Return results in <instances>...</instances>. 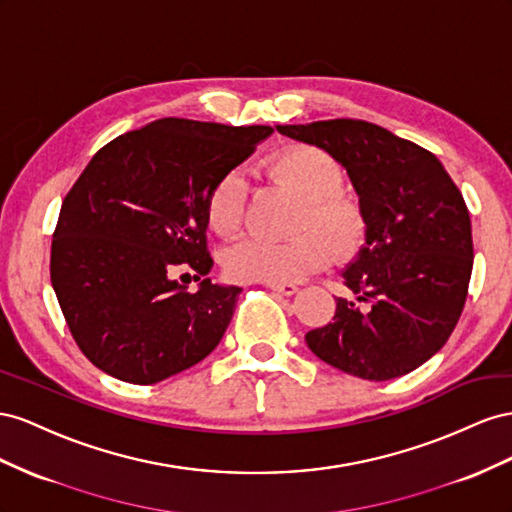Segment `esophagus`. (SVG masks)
I'll list each match as a JSON object with an SVG mask.
<instances>
[{
    "mask_svg": "<svg viewBox=\"0 0 512 512\" xmlns=\"http://www.w3.org/2000/svg\"><path fill=\"white\" fill-rule=\"evenodd\" d=\"M274 294L279 296H285V298H291L294 294H298V287L291 285V283H279V285H268Z\"/></svg>",
    "mask_w": 512,
    "mask_h": 512,
    "instance_id": "34e87169",
    "label": "esophagus"
}]
</instances>
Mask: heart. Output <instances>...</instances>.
Listing matches in <instances>:
<instances>
[{
	"label": "heart",
	"mask_w": 512,
	"mask_h": 512,
	"mask_svg": "<svg viewBox=\"0 0 512 512\" xmlns=\"http://www.w3.org/2000/svg\"><path fill=\"white\" fill-rule=\"evenodd\" d=\"M274 178L309 201L304 227L317 225L332 238L341 253H352L364 238V214L354 199L341 195L343 167L339 160L315 145H294L276 152L270 163ZM246 180L240 171H225L206 197V218L210 227L231 236L244 221ZM332 244L317 229L300 233L294 240L274 242L244 238L227 248L225 268L238 281H261L268 285L296 283L306 274L330 264Z\"/></svg>",
	"instance_id": "b5f03b06"
}]
</instances>
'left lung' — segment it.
<instances>
[{
    "label": "left lung",
    "mask_w": 512,
    "mask_h": 512,
    "mask_svg": "<svg viewBox=\"0 0 512 512\" xmlns=\"http://www.w3.org/2000/svg\"><path fill=\"white\" fill-rule=\"evenodd\" d=\"M347 171L364 214V242L341 270L356 298H337L334 321L306 332L330 367L386 382L418 369L455 330L470 285L472 223L435 154L360 120L276 126Z\"/></svg>",
    "instance_id": "8db88e82"
}]
</instances>
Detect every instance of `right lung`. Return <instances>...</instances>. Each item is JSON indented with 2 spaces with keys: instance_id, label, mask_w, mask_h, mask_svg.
Listing matches in <instances>:
<instances>
[{
  "instance_id": "1",
  "label": "right lung",
  "mask_w": 512,
  "mask_h": 512,
  "mask_svg": "<svg viewBox=\"0 0 512 512\" xmlns=\"http://www.w3.org/2000/svg\"><path fill=\"white\" fill-rule=\"evenodd\" d=\"M270 126L165 118L98 150L66 195L51 283L81 352L128 384H156L212 354L242 287L212 283L206 197ZM186 263L197 292L175 282Z\"/></svg>"
}]
</instances>
